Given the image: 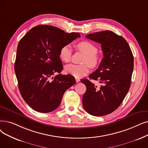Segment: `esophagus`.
Segmentation results:
<instances>
[{
	"mask_svg": "<svg viewBox=\"0 0 148 148\" xmlns=\"http://www.w3.org/2000/svg\"><path fill=\"white\" fill-rule=\"evenodd\" d=\"M75 81H76L77 83H78V82H79L80 81V79H79V78H75Z\"/></svg>",
	"mask_w": 148,
	"mask_h": 148,
	"instance_id": "esophagus-1",
	"label": "esophagus"
}]
</instances>
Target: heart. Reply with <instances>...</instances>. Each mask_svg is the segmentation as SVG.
<instances>
[{"mask_svg":"<svg viewBox=\"0 0 148 148\" xmlns=\"http://www.w3.org/2000/svg\"><path fill=\"white\" fill-rule=\"evenodd\" d=\"M75 47L80 52L85 54L82 62L86 63L91 68L99 65L100 57L97 54V48L91 42L88 40H83L76 44ZM72 49L69 45L63 46L59 51V56L61 60L65 62H69L71 58ZM65 71L66 74L71 75L75 78H80L86 75L89 72L88 66L86 64L81 65L69 64L65 66Z\"/></svg>","mask_w":148,"mask_h":148,"instance_id":"obj_1","label":"heart"}]
</instances>
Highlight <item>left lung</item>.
Wrapping results in <instances>:
<instances>
[{"mask_svg": "<svg viewBox=\"0 0 148 148\" xmlns=\"http://www.w3.org/2000/svg\"><path fill=\"white\" fill-rule=\"evenodd\" d=\"M86 37L101 44L103 58L89 75V79L99 81L100 85L86 79L81 80L86 87L83 106L89 114L103 116L117 110L129 91L134 57L126 40L112 31L97 32Z\"/></svg>", "mask_w": 148, "mask_h": 148, "instance_id": "1", "label": "left lung"}]
</instances>
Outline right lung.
Returning a JSON list of instances; mask_svg holds the SVG:
<instances>
[{
  "instance_id": "right-lung-1",
  "label": "right lung",
  "mask_w": 148,
  "mask_h": 148,
  "mask_svg": "<svg viewBox=\"0 0 148 148\" xmlns=\"http://www.w3.org/2000/svg\"><path fill=\"white\" fill-rule=\"evenodd\" d=\"M79 33H66L53 26L40 25L19 41L14 70L23 100L34 110L49 112L59 106L66 90L75 84L71 75H62L59 51ZM60 74L53 77L54 73Z\"/></svg>"
}]
</instances>
